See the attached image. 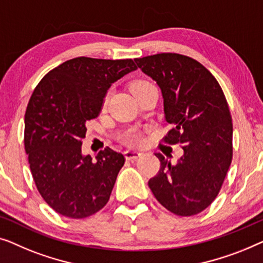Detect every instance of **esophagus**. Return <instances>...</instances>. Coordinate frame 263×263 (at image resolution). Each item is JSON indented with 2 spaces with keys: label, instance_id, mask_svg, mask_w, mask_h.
<instances>
[{
  "label": "esophagus",
  "instance_id": "obj_1",
  "mask_svg": "<svg viewBox=\"0 0 263 263\" xmlns=\"http://www.w3.org/2000/svg\"><path fill=\"white\" fill-rule=\"evenodd\" d=\"M142 156V153H139V151H135V150H126L125 151V158L128 161H132V160H137V158Z\"/></svg>",
  "mask_w": 263,
  "mask_h": 263
}]
</instances>
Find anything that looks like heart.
<instances>
[{
    "instance_id": "1",
    "label": "heart",
    "mask_w": 263,
    "mask_h": 263,
    "mask_svg": "<svg viewBox=\"0 0 263 263\" xmlns=\"http://www.w3.org/2000/svg\"><path fill=\"white\" fill-rule=\"evenodd\" d=\"M151 87H155V86L151 82H149V81L136 80V81H133L132 84H131V91L133 94H135V96H137V95H139L140 93H143V91H145L146 89H149V88H151ZM107 98H108V96H106L105 102L107 101ZM124 142L126 144H130V145H132V144L139 143L140 142V135L137 131L127 132L124 137Z\"/></svg>"
}]
</instances>
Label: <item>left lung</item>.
Instances as JSON below:
<instances>
[{
  "instance_id": "left-lung-1",
  "label": "left lung",
  "mask_w": 263,
  "mask_h": 263,
  "mask_svg": "<svg viewBox=\"0 0 263 263\" xmlns=\"http://www.w3.org/2000/svg\"><path fill=\"white\" fill-rule=\"evenodd\" d=\"M138 68L161 88L170 145L182 144L175 164L163 155L149 187L158 202L177 216L200 213L212 204L232 161V119L221 88L195 59L157 53L135 59Z\"/></svg>"
}]
</instances>
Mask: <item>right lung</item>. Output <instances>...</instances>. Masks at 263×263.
<instances>
[{"label":"right lung","mask_w":263,"mask_h":263,"mask_svg":"<svg viewBox=\"0 0 263 263\" xmlns=\"http://www.w3.org/2000/svg\"><path fill=\"white\" fill-rule=\"evenodd\" d=\"M132 59H69L43 77L25 113V150L40 195L64 217L82 219L109 200L124 155H82L86 123L99 117L112 83L136 70Z\"/></svg>","instance_id":"add662e5"}]
</instances>
